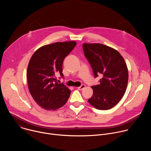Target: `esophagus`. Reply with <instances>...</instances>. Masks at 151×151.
<instances>
[{
    "label": "esophagus",
    "mask_w": 151,
    "mask_h": 151,
    "mask_svg": "<svg viewBox=\"0 0 151 151\" xmlns=\"http://www.w3.org/2000/svg\"><path fill=\"white\" fill-rule=\"evenodd\" d=\"M85 87H86V86H85V85H82L81 86H80V87H79L78 88V90H83L85 88Z\"/></svg>",
    "instance_id": "34e87169"
}]
</instances>
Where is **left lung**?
<instances>
[{
    "label": "left lung",
    "mask_w": 151,
    "mask_h": 151,
    "mask_svg": "<svg viewBox=\"0 0 151 151\" xmlns=\"http://www.w3.org/2000/svg\"><path fill=\"white\" fill-rule=\"evenodd\" d=\"M94 77L101 74L100 83L91 87L93 96L88 101L96 109L108 110L121 100L128 84V72L122 56L116 50L101 44L82 45Z\"/></svg>",
    "instance_id": "1"
}]
</instances>
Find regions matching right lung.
I'll return each instance as SVG.
<instances>
[{
	"instance_id": "add662e5",
	"label": "right lung",
	"mask_w": 151,
	"mask_h": 151,
	"mask_svg": "<svg viewBox=\"0 0 151 151\" xmlns=\"http://www.w3.org/2000/svg\"><path fill=\"white\" fill-rule=\"evenodd\" d=\"M76 45L75 41L55 42L41 47L32 56L27 70L28 87L33 99L42 108L58 109L69 98L70 90L57 82L56 75L63 77V60Z\"/></svg>"
}]
</instances>
